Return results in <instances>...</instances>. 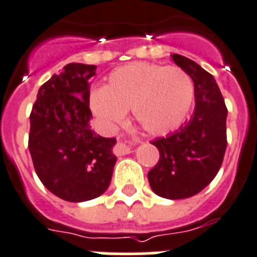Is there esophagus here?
Returning a JSON list of instances; mask_svg holds the SVG:
<instances>
[{
  "label": "esophagus",
  "mask_w": 257,
  "mask_h": 257,
  "mask_svg": "<svg viewBox=\"0 0 257 257\" xmlns=\"http://www.w3.org/2000/svg\"><path fill=\"white\" fill-rule=\"evenodd\" d=\"M128 153H131V147L126 146L125 144H119V146H117V154L119 155H125Z\"/></svg>",
  "instance_id": "obj_1"
}]
</instances>
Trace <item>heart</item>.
<instances>
[{"label": "heart", "mask_w": 257, "mask_h": 257, "mask_svg": "<svg viewBox=\"0 0 257 257\" xmlns=\"http://www.w3.org/2000/svg\"><path fill=\"white\" fill-rule=\"evenodd\" d=\"M193 101V80L182 68L138 62L111 72L104 88L91 93L89 104L106 125L121 122L132 110L146 133L162 136L184 124Z\"/></svg>", "instance_id": "heart-1"}]
</instances>
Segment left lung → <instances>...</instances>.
Returning <instances> with one entry per match:
<instances>
[{"instance_id":"left-lung-1","label":"left lung","mask_w":257,"mask_h":257,"mask_svg":"<svg viewBox=\"0 0 257 257\" xmlns=\"http://www.w3.org/2000/svg\"><path fill=\"white\" fill-rule=\"evenodd\" d=\"M172 59L193 79L195 110L178 131L151 142L160 158L147 178L156 195L185 199L200 193L221 167L227 144V108L211 73L180 54H172Z\"/></svg>"}]
</instances>
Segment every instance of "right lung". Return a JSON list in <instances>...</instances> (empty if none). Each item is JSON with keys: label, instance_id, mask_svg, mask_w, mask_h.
<instances>
[{"label": "right lung", "instance_id": "add662e5", "mask_svg": "<svg viewBox=\"0 0 257 257\" xmlns=\"http://www.w3.org/2000/svg\"><path fill=\"white\" fill-rule=\"evenodd\" d=\"M97 67L70 63L40 88L31 112L28 149L40 181L67 202L102 195L111 182L115 138L90 129V79Z\"/></svg>", "mask_w": 257, "mask_h": 257}]
</instances>
